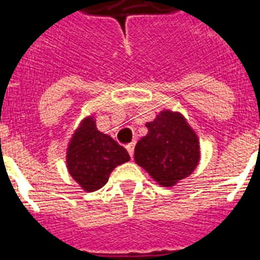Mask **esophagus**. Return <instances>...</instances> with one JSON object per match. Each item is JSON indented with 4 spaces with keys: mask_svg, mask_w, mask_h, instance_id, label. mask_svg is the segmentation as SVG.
<instances>
[{
    "mask_svg": "<svg viewBox=\"0 0 260 260\" xmlns=\"http://www.w3.org/2000/svg\"><path fill=\"white\" fill-rule=\"evenodd\" d=\"M134 147H135V142H132V143L126 146V150H127L128 155L132 156V157H133V155H134Z\"/></svg>",
    "mask_w": 260,
    "mask_h": 260,
    "instance_id": "34e87169",
    "label": "esophagus"
}]
</instances>
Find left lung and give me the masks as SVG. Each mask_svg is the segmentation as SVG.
Instances as JSON below:
<instances>
[{
	"instance_id": "obj_1",
	"label": "left lung",
	"mask_w": 260,
	"mask_h": 260,
	"mask_svg": "<svg viewBox=\"0 0 260 260\" xmlns=\"http://www.w3.org/2000/svg\"><path fill=\"white\" fill-rule=\"evenodd\" d=\"M146 126L148 133L135 146V162L165 187L190 176L198 165L201 151L198 137L185 117L162 110Z\"/></svg>"
}]
</instances>
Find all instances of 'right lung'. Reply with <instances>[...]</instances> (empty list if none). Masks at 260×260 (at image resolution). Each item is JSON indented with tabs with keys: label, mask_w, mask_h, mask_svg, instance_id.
Instances as JSON below:
<instances>
[{
	"label": "right lung",
	"mask_w": 260,
	"mask_h": 260,
	"mask_svg": "<svg viewBox=\"0 0 260 260\" xmlns=\"http://www.w3.org/2000/svg\"><path fill=\"white\" fill-rule=\"evenodd\" d=\"M128 160L122 146L99 132L93 117L84 118L75 130L66 155L69 173L84 191L102 189L114 168Z\"/></svg>",
	"instance_id": "1"
}]
</instances>
